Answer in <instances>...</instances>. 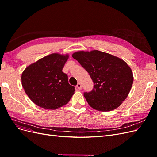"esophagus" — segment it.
<instances>
[{"mask_svg":"<svg viewBox=\"0 0 157 157\" xmlns=\"http://www.w3.org/2000/svg\"><path fill=\"white\" fill-rule=\"evenodd\" d=\"M77 88H78V89H79V90H80L82 88V85H81V84H80V82H78L77 84Z\"/></svg>","mask_w":157,"mask_h":157,"instance_id":"esophagus-1","label":"esophagus"}]
</instances>
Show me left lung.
Here are the masks:
<instances>
[{
    "mask_svg": "<svg viewBox=\"0 0 157 157\" xmlns=\"http://www.w3.org/2000/svg\"><path fill=\"white\" fill-rule=\"evenodd\" d=\"M72 56L88 71L94 82L92 91L84 92L89 105L100 111L119 107L134 81L132 71L125 61L98 50L77 52Z\"/></svg>",
    "mask_w": 157,
    "mask_h": 157,
    "instance_id": "obj_1",
    "label": "left lung"
}]
</instances>
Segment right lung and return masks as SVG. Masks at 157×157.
Masks as SVG:
<instances>
[{
	"mask_svg": "<svg viewBox=\"0 0 157 157\" xmlns=\"http://www.w3.org/2000/svg\"><path fill=\"white\" fill-rule=\"evenodd\" d=\"M69 58L52 54L30 65L21 75L22 86L31 100L46 109H56L67 104L75 87L62 70Z\"/></svg>",
	"mask_w": 157,
	"mask_h": 157,
	"instance_id": "1",
	"label": "right lung"
}]
</instances>
